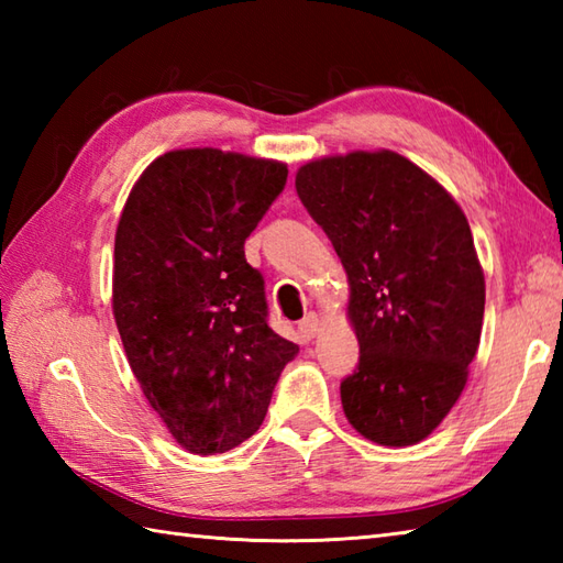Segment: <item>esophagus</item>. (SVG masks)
<instances>
[{"instance_id":"obj_1","label":"esophagus","mask_w":563,"mask_h":563,"mask_svg":"<svg viewBox=\"0 0 563 563\" xmlns=\"http://www.w3.org/2000/svg\"><path fill=\"white\" fill-rule=\"evenodd\" d=\"M297 331H300V336L305 341H312L317 336V331H319V317L317 314H307L300 321V324H297Z\"/></svg>"}]
</instances>
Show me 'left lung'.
Wrapping results in <instances>:
<instances>
[{
	"mask_svg": "<svg viewBox=\"0 0 563 563\" xmlns=\"http://www.w3.org/2000/svg\"><path fill=\"white\" fill-rule=\"evenodd\" d=\"M295 188L349 275L361 363L341 382L345 418L377 445H416L460 399L479 349L486 285L470 222L391 150L314 159Z\"/></svg>",
	"mask_w": 563,
	"mask_h": 563,
	"instance_id": "obj_1",
	"label": "left lung"
}]
</instances>
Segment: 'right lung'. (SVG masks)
<instances>
[{"label": "right lung", "mask_w": 563, "mask_h": 563, "mask_svg": "<svg viewBox=\"0 0 563 563\" xmlns=\"http://www.w3.org/2000/svg\"><path fill=\"white\" fill-rule=\"evenodd\" d=\"M288 166L212 147L154 159L115 230L113 317L142 394L194 454L242 445L297 345L268 327L246 236Z\"/></svg>", "instance_id": "obj_1"}]
</instances>
